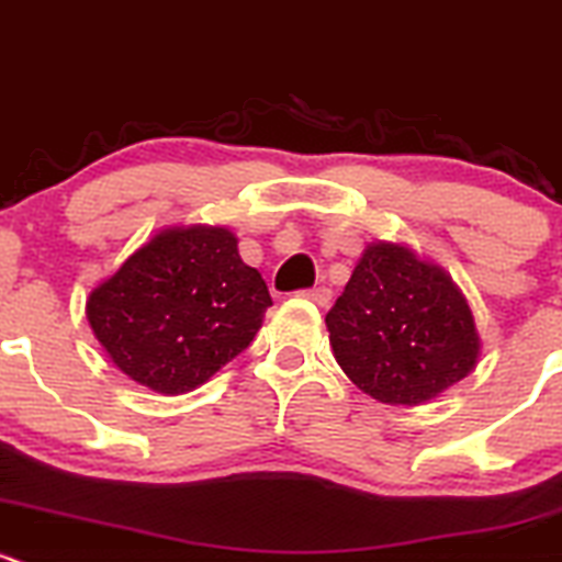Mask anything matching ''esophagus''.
I'll use <instances>...</instances> for the list:
<instances>
[{"mask_svg":"<svg viewBox=\"0 0 562 562\" xmlns=\"http://www.w3.org/2000/svg\"><path fill=\"white\" fill-rule=\"evenodd\" d=\"M305 297L314 300L316 305H327V303H330L333 294H330V289H327V286H316V289H308V292H305Z\"/></svg>","mask_w":562,"mask_h":562,"instance_id":"esophagus-1","label":"esophagus"}]
</instances>
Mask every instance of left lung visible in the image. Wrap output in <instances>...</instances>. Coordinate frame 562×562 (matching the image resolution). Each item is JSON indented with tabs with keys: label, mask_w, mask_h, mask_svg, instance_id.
Here are the masks:
<instances>
[{
	"label": "left lung",
	"mask_w": 562,
	"mask_h": 562,
	"mask_svg": "<svg viewBox=\"0 0 562 562\" xmlns=\"http://www.w3.org/2000/svg\"><path fill=\"white\" fill-rule=\"evenodd\" d=\"M344 374L382 404H424L481 355L472 311L451 276L409 248L371 243L325 316Z\"/></svg>",
	"instance_id": "8db88e82"
}]
</instances>
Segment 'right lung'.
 Returning <instances> with one entry per match:
<instances>
[{"instance_id": "add662e5", "label": "right lung", "mask_w": 562, "mask_h": 562, "mask_svg": "<svg viewBox=\"0 0 562 562\" xmlns=\"http://www.w3.org/2000/svg\"><path fill=\"white\" fill-rule=\"evenodd\" d=\"M273 305L224 226H175L94 286L87 319L116 369L177 396L243 352Z\"/></svg>"}]
</instances>
